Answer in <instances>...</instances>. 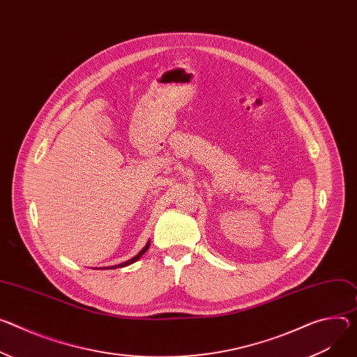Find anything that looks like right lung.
Here are the masks:
<instances>
[{"instance_id":"1","label":"right lung","mask_w":357,"mask_h":357,"mask_svg":"<svg viewBox=\"0 0 357 357\" xmlns=\"http://www.w3.org/2000/svg\"><path fill=\"white\" fill-rule=\"evenodd\" d=\"M149 242L145 245V248L138 253V255H135L132 259H129V261H126V262H123V264H119V265H115V266H111V268H107V269H118V268H123V266H128V265H131V264H134V262H137L138 259L148 250V248H149Z\"/></svg>"}]
</instances>
